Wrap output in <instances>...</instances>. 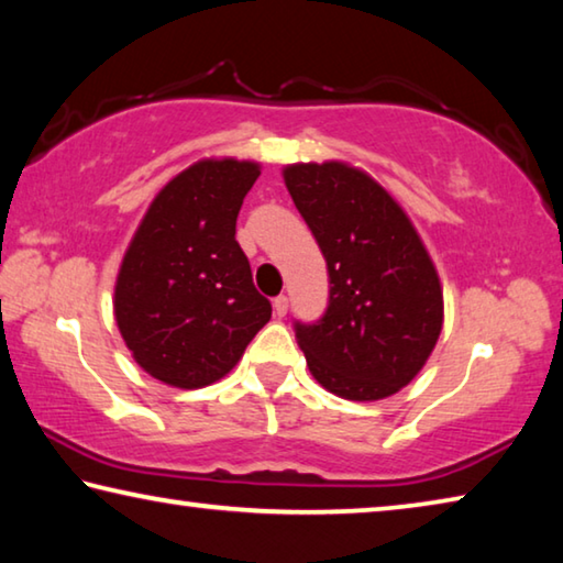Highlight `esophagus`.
I'll return each mask as SVG.
<instances>
[{
    "label": "esophagus",
    "instance_id": "obj_1",
    "mask_svg": "<svg viewBox=\"0 0 563 563\" xmlns=\"http://www.w3.org/2000/svg\"><path fill=\"white\" fill-rule=\"evenodd\" d=\"M273 310H275V316L283 318L285 312H288V298H285V295H278V298L273 300Z\"/></svg>",
    "mask_w": 563,
    "mask_h": 563
}]
</instances>
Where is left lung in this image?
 <instances>
[{
    "instance_id": "left-lung-1",
    "label": "left lung",
    "mask_w": 563,
    "mask_h": 563,
    "mask_svg": "<svg viewBox=\"0 0 563 563\" xmlns=\"http://www.w3.org/2000/svg\"><path fill=\"white\" fill-rule=\"evenodd\" d=\"M283 180L330 273L325 316L295 322L310 375L352 402L397 395L430 360L444 322L422 238L395 196L347 161L288 164Z\"/></svg>"
}]
</instances>
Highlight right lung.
I'll return each instance as SVG.
<instances>
[{"mask_svg":"<svg viewBox=\"0 0 563 563\" xmlns=\"http://www.w3.org/2000/svg\"><path fill=\"white\" fill-rule=\"evenodd\" d=\"M258 161L201 158L158 190L119 265L113 318L136 365L170 387L225 377L271 320L235 241Z\"/></svg>","mask_w":563,"mask_h":563,"instance_id":"add662e5","label":"right lung"}]
</instances>
